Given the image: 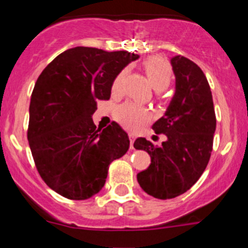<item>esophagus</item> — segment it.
Wrapping results in <instances>:
<instances>
[{
	"label": "esophagus",
	"mask_w": 248,
	"mask_h": 248,
	"mask_svg": "<svg viewBox=\"0 0 248 248\" xmlns=\"http://www.w3.org/2000/svg\"><path fill=\"white\" fill-rule=\"evenodd\" d=\"M134 140H136V137H134L133 134H129V142H131V149H134V147H133Z\"/></svg>",
	"instance_id": "34e87169"
}]
</instances>
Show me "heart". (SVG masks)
<instances>
[{
	"mask_svg": "<svg viewBox=\"0 0 248 248\" xmlns=\"http://www.w3.org/2000/svg\"><path fill=\"white\" fill-rule=\"evenodd\" d=\"M144 68L146 72L147 79L155 90L162 91L170 85L172 69L169 62L164 59L158 56L150 57L144 62ZM126 76V69L117 74L111 85L112 94L117 96L121 93ZM115 119L124 128L129 129V131H138L150 120V112L144 107L132 103V102H126L116 109Z\"/></svg>",
	"mask_w": 248,
	"mask_h": 248,
	"instance_id": "heart-1",
	"label": "heart"
}]
</instances>
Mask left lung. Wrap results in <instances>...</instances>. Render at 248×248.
Here are the masks:
<instances>
[{
	"instance_id": "left-lung-1",
	"label": "left lung",
	"mask_w": 248,
	"mask_h": 248,
	"mask_svg": "<svg viewBox=\"0 0 248 248\" xmlns=\"http://www.w3.org/2000/svg\"><path fill=\"white\" fill-rule=\"evenodd\" d=\"M176 91L166 115L152 126L166 141L155 146L138 138L134 147L151 157L149 168L138 172L142 191L157 199H171L188 191L210 161L216 129L211 90L201 67L187 57L171 59Z\"/></svg>"
}]
</instances>
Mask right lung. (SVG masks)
Masks as SVG:
<instances>
[{"mask_svg":"<svg viewBox=\"0 0 248 248\" xmlns=\"http://www.w3.org/2000/svg\"><path fill=\"white\" fill-rule=\"evenodd\" d=\"M127 51L77 46L55 57L37 79L30 103L27 139L39 175L72 201L103 188L109 166L128 151L126 132L112 121L96 128L97 102L108 101L117 74L138 59Z\"/></svg>","mask_w":248,"mask_h":248,"instance_id":"1","label":"right lung"}]
</instances>
